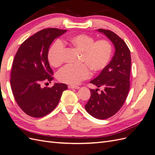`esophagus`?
Listing matches in <instances>:
<instances>
[{"label":"esophagus","mask_w":155,"mask_h":155,"mask_svg":"<svg viewBox=\"0 0 155 155\" xmlns=\"http://www.w3.org/2000/svg\"><path fill=\"white\" fill-rule=\"evenodd\" d=\"M69 88H75V89H78L79 88V87L78 86H74V85H69L68 86Z\"/></svg>","instance_id":"34e87169"}]
</instances>
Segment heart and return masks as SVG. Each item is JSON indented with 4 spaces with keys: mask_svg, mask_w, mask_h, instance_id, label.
I'll list each match as a JSON object with an SVG mask.
<instances>
[{
    "mask_svg": "<svg viewBox=\"0 0 155 155\" xmlns=\"http://www.w3.org/2000/svg\"><path fill=\"white\" fill-rule=\"evenodd\" d=\"M66 43L71 45L81 52L79 65L68 64L61 69L58 74L61 82L77 85L89 78L90 69L93 72H100L109 64L112 55V46L109 41L95 39L89 35L78 34L69 37ZM64 45L60 40L55 41L48 52V59L54 67H58L63 62Z\"/></svg>",
    "mask_w": 155,
    "mask_h": 155,
    "instance_id": "heart-1",
    "label": "heart"
}]
</instances>
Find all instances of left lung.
I'll list each match as a JSON object with an SVG mask.
<instances>
[{
  "instance_id": "obj_1",
  "label": "left lung",
  "mask_w": 155,
  "mask_h": 155,
  "mask_svg": "<svg viewBox=\"0 0 155 155\" xmlns=\"http://www.w3.org/2000/svg\"><path fill=\"white\" fill-rule=\"evenodd\" d=\"M114 44L115 54L110 62L100 74L91 81L99 88L91 89V95L85 109L89 114L100 120L109 118L118 112L123 106L130 88V52L125 41L109 30L98 29Z\"/></svg>"
}]
</instances>
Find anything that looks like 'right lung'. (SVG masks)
<instances>
[{
  "label": "right lung",
  "mask_w": 155,
  "mask_h": 155,
  "mask_svg": "<svg viewBox=\"0 0 155 155\" xmlns=\"http://www.w3.org/2000/svg\"><path fill=\"white\" fill-rule=\"evenodd\" d=\"M66 30L46 28L25 40L18 48L11 70L10 84L17 105L26 114L41 118L52 111L67 89L64 83L44 87L54 79L48 52L54 39Z\"/></svg>",
  "instance_id": "right-lung-1"
}]
</instances>
